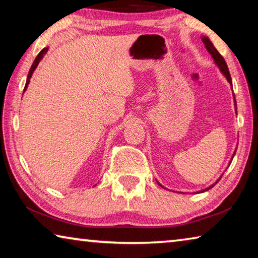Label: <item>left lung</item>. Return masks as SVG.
Wrapping results in <instances>:
<instances>
[{
  "label": "left lung",
  "mask_w": 258,
  "mask_h": 258,
  "mask_svg": "<svg viewBox=\"0 0 258 258\" xmlns=\"http://www.w3.org/2000/svg\"><path fill=\"white\" fill-rule=\"evenodd\" d=\"M202 41L204 42L205 47H206L207 51L209 52V54H211V55H212V58L214 59V62H215V64H216V66L218 67V69H220V72L222 73V75H223V76L226 78V81H228V82L230 83V84H231V87H232V80H231V75H230V73H229V68H228V66H226V62H225L224 58H223V56H222L220 53H218V51L215 49V46L213 45V43L211 42V40H209V38H208L207 36H202ZM233 99H234L235 113H237V103H235V98H234V94H233ZM234 155H235V150H234V152H233L232 157H231V160H230L229 165L231 164V161H232V159H233ZM222 175H223V174H222ZM220 178H221V177H220ZM220 178H218V180H217L215 183H213L212 185H209L208 187H206V189H204V190L199 191V192H205V191L209 190V189H211V187H213L214 185H215L218 181H220ZM158 184H159L160 186H163V185L160 184L159 182H158ZM163 187H164V186H163ZM164 189H165V187H164Z\"/></svg>",
  "instance_id": "8db88e82"
}]
</instances>
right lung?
Wrapping results in <instances>:
<instances>
[{"label":"right lung","mask_w":258,"mask_h":258,"mask_svg":"<svg viewBox=\"0 0 258 258\" xmlns=\"http://www.w3.org/2000/svg\"><path fill=\"white\" fill-rule=\"evenodd\" d=\"M47 50H49V47H44V49H43V50L40 52V53L37 54L36 59L34 60V62H33V64H32V67H30V69H29V73H28V76H27V81H26V85H25V89H24V91L27 90V87H28V84H29V82H30V78H32L33 73L35 72V69L37 68L38 63H40V61L43 59V56H44V55L46 54Z\"/></svg>","instance_id":"add662e5"}]
</instances>
